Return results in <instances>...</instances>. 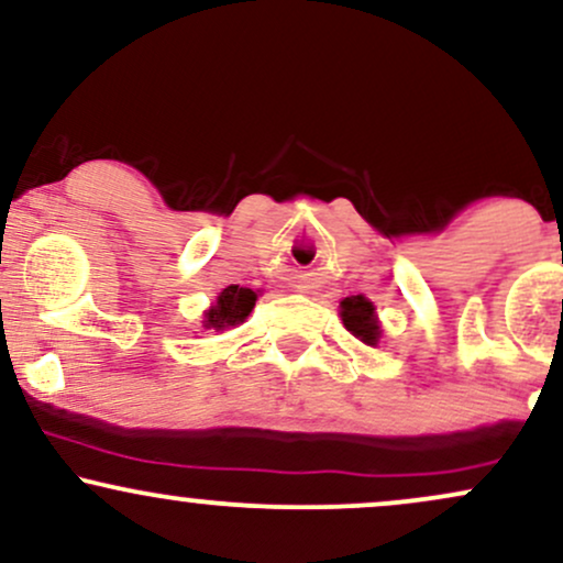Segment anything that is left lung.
Wrapping results in <instances>:
<instances>
[{"label": "left lung", "mask_w": 563, "mask_h": 563, "mask_svg": "<svg viewBox=\"0 0 563 563\" xmlns=\"http://www.w3.org/2000/svg\"><path fill=\"white\" fill-rule=\"evenodd\" d=\"M341 320H344L346 331H352V335H357L363 344L367 346L378 344L380 325H378L376 307H373V301L365 299L363 294L346 296V299L341 301Z\"/></svg>", "instance_id": "left-lung-1"}]
</instances>
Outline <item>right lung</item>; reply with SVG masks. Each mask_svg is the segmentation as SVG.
Masks as SVG:
<instances>
[{"mask_svg": "<svg viewBox=\"0 0 563 563\" xmlns=\"http://www.w3.org/2000/svg\"><path fill=\"white\" fill-rule=\"evenodd\" d=\"M256 299H260L256 290L228 286L217 296V301L203 312V328L206 331H224V328L241 325V322L251 314V309H254Z\"/></svg>", "mask_w": 563, "mask_h": 563, "instance_id": "1", "label": "right lung"}]
</instances>
